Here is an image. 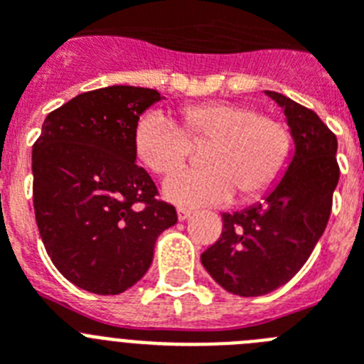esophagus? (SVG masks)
I'll use <instances>...</instances> for the list:
<instances>
[{
	"mask_svg": "<svg viewBox=\"0 0 364 364\" xmlns=\"http://www.w3.org/2000/svg\"><path fill=\"white\" fill-rule=\"evenodd\" d=\"M176 215H178V220H188L189 217H191L193 215V211L191 210H188V208H178V210H176Z\"/></svg>",
	"mask_w": 364,
	"mask_h": 364,
	"instance_id": "obj_1",
	"label": "esophagus"
}]
</instances>
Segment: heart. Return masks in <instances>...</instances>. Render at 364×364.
Returning <instances> with one entry per match:
<instances>
[{
	"label": "heart",
	"instance_id": "heart-1",
	"mask_svg": "<svg viewBox=\"0 0 364 364\" xmlns=\"http://www.w3.org/2000/svg\"><path fill=\"white\" fill-rule=\"evenodd\" d=\"M188 137L210 140L203 155L208 167L181 170L164 180V195L176 204L222 205L235 191L252 200L277 184L290 162L286 124L239 102L189 105L182 111V129L164 112H146L134 125V153L154 175H167L187 158Z\"/></svg>",
	"mask_w": 364,
	"mask_h": 364
}]
</instances>
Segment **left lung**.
I'll list each match as a JSON object with an SVG mask.
<instances>
[{"instance_id":"left-lung-1","label":"left lung","mask_w":364,"mask_h":364,"mask_svg":"<svg viewBox=\"0 0 364 364\" xmlns=\"http://www.w3.org/2000/svg\"><path fill=\"white\" fill-rule=\"evenodd\" d=\"M284 111L294 153L264 198L222 213L220 239L200 255L202 266L230 294L259 297L290 281L321 239L339 182L337 138L311 109L264 91Z\"/></svg>"}]
</instances>
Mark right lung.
Wrapping results in <instances>:
<instances>
[{
    "label": "right lung",
    "mask_w": 364,
    "mask_h": 364,
    "mask_svg": "<svg viewBox=\"0 0 364 364\" xmlns=\"http://www.w3.org/2000/svg\"><path fill=\"white\" fill-rule=\"evenodd\" d=\"M164 96L112 85L82 92L49 112L32 146L38 230L67 281L118 295L146 275L154 244L176 224L171 204L136 166V122Z\"/></svg>",
    "instance_id": "right-lung-1"
}]
</instances>
